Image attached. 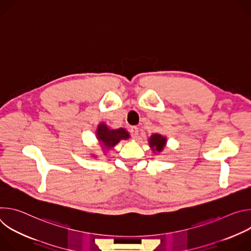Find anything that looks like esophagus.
<instances>
[{"label":"esophagus","instance_id":"obj_1","mask_svg":"<svg viewBox=\"0 0 251 251\" xmlns=\"http://www.w3.org/2000/svg\"><path fill=\"white\" fill-rule=\"evenodd\" d=\"M130 133H131V136L133 137V139H136L138 137V134H139V130L136 126H133L131 127L130 129Z\"/></svg>","mask_w":251,"mask_h":251}]
</instances>
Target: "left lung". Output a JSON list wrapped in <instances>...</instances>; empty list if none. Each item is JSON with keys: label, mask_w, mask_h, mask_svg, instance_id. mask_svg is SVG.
I'll list each match as a JSON object with an SVG mask.
<instances>
[{"label": "left lung", "mask_w": 251, "mask_h": 251, "mask_svg": "<svg viewBox=\"0 0 251 251\" xmlns=\"http://www.w3.org/2000/svg\"><path fill=\"white\" fill-rule=\"evenodd\" d=\"M167 143V139L166 137L162 136L161 134H153L150 139H149V145L151 147V149L153 150V152H158L161 153Z\"/></svg>", "instance_id": "obj_1"}]
</instances>
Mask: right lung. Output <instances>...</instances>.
<instances>
[{
    "instance_id": "1",
    "label": "right lung",
    "mask_w": 251,
    "mask_h": 251,
    "mask_svg": "<svg viewBox=\"0 0 251 251\" xmlns=\"http://www.w3.org/2000/svg\"><path fill=\"white\" fill-rule=\"evenodd\" d=\"M96 137L105 150H110L121 140H127L130 136L124 128L110 129L104 122H102L97 126Z\"/></svg>"
}]
</instances>
